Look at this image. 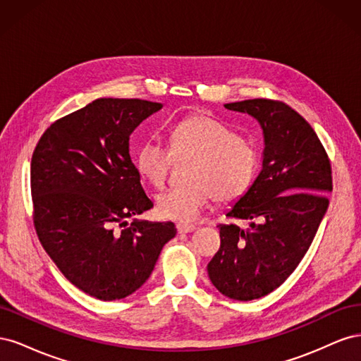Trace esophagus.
Returning <instances> with one entry per match:
<instances>
[{
	"label": "esophagus",
	"mask_w": 361,
	"mask_h": 361,
	"mask_svg": "<svg viewBox=\"0 0 361 361\" xmlns=\"http://www.w3.org/2000/svg\"><path fill=\"white\" fill-rule=\"evenodd\" d=\"M176 228L179 233H191L195 231V226L194 224H185V223H178Z\"/></svg>",
	"instance_id": "obj_1"
}]
</instances>
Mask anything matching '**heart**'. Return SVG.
<instances>
[{
    "label": "heart",
    "instance_id": "1",
    "mask_svg": "<svg viewBox=\"0 0 361 361\" xmlns=\"http://www.w3.org/2000/svg\"><path fill=\"white\" fill-rule=\"evenodd\" d=\"M170 149L147 138L135 154L141 178L154 187L167 180L174 157H192L190 183L169 188L157 199L164 218L183 223L194 221L214 197L231 203L250 190L259 169L256 147L233 129L207 114L183 117L169 129Z\"/></svg>",
    "mask_w": 361,
    "mask_h": 361
}]
</instances>
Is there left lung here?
Here are the masks:
<instances>
[{
  "label": "left lung",
  "mask_w": 361,
  "mask_h": 361,
  "mask_svg": "<svg viewBox=\"0 0 361 361\" xmlns=\"http://www.w3.org/2000/svg\"><path fill=\"white\" fill-rule=\"evenodd\" d=\"M253 116L264 130L262 171L218 224L221 245L207 264L212 285L239 301L262 298L298 267L318 232L333 190L331 164L313 128L289 105L248 99L224 105Z\"/></svg>",
  "instance_id": "left-lung-1"
}]
</instances>
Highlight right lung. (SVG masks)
<instances>
[{
	"label": "right lung",
	"mask_w": 361,
	"mask_h": 361,
	"mask_svg": "<svg viewBox=\"0 0 361 361\" xmlns=\"http://www.w3.org/2000/svg\"><path fill=\"white\" fill-rule=\"evenodd\" d=\"M162 104L101 97L56 120L32 152V221L39 241L72 285L102 301L146 283L171 221L138 215L154 207L130 161L129 135Z\"/></svg>",
	"instance_id": "add662e5"
}]
</instances>
